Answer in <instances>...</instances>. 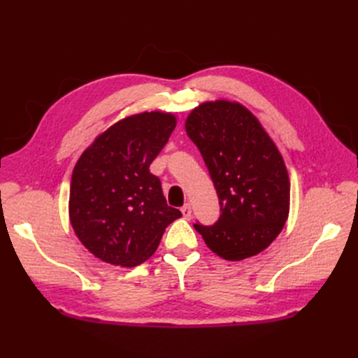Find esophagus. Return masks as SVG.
<instances>
[{
  "instance_id": "34e87169",
  "label": "esophagus",
  "mask_w": 358,
  "mask_h": 358,
  "mask_svg": "<svg viewBox=\"0 0 358 358\" xmlns=\"http://www.w3.org/2000/svg\"><path fill=\"white\" fill-rule=\"evenodd\" d=\"M180 212H182V215H183V218L185 220H189L191 218V204L189 203H187L185 206H183V208L180 209Z\"/></svg>"
}]
</instances>
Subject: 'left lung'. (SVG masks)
Wrapping results in <instances>:
<instances>
[{
    "instance_id": "obj_1",
    "label": "left lung",
    "mask_w": 358,
    "mask_h": 358,
    "mask_svg": "<svg viewBox=\"0 0 358 358\" xmlns=\"http://www.w3.org/2000/svg\"><path fill=\"white\" fill-rule=\"evenodd\" d=\"M221 204L213 225L194 224L212 252L229 262L254 257L282 231L289 178L282 155L258 119L229 100L201 103L185 121Z\"/></svg>"
}]
</instances>
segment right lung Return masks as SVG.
<instances>
[{
    "label": "right lung",
    "instance_id": "1",
    "mask_svg": "<svg viewBox=\"0 0 358 358\" xmlns=\"http://www.w3.org/2000/svg\"><path fill=\"white\" fill-rule=\"evenodd\" d=\"M176 127L167 112H142L109 127L83 150L71 175L69 215L88 251L113 266L134 267L157 251L182 213L167 206L149 166Z\"/></svg>",
    "mask_w": 358,
    "mask_h": 358
}]
</instances>
